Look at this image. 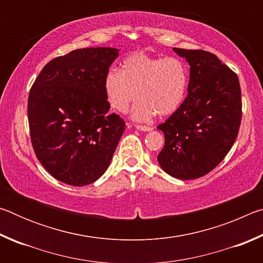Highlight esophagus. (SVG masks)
<instances>
[{
    "label": "esophagus",
    "instance_id": "esophagus-1",
    "mask_svg": "<svg viewBox=\"0 0 263 263\" xmlns=\"http://www.w3.org/2000/svg\"><path fill=\"white\" fill-rule=\"evenodd\" d=\"M136 128H137V130H139V131H142V132H149V131L153 130L152 127L142 126V125H136Z\"/></svg>",
    "mask_w": 263,
    "mask_h": 263
}]
</instances>
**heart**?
<instances>
[{"mask_svg":"<svg viewBox=\"0 0 263 263\" xmlns=\"http://www.w3.org/2000/svg\"><path fill=\"white\" fill-rule=\"evenodd\" d=\"M189 69L179 58L149 55L135 52L124 58L121 70L110 68L103 81L106 100L115 110L125 112L131 102V117L149 122L175 114L186 97Z\"/></svg>","mask_w":263,"mask_h":263,"instance_id":"b5f03b06","label":"heart"}]
</instances>
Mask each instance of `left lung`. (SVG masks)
I'll use <instances>...</instances> for the list:
<instances>
[{
  "instance_id": "1",
  "label": "left lung",
  "mask_w": 263,
  "mask_h": 263,
  "mask_svg": "<svg viewBox=\"0 0 263 263\" xmlns=\"http://www.w3.org/2000/svg\"><path fill=\"white\" fill-rule=\"evenodd\" d=\"M190 66L183 104L158 126L164 146L158 161L168 175L193 180L206 175L226 157L241 123L239 79L210 52L173 47Z\"/></svg>"
}]
</instances>
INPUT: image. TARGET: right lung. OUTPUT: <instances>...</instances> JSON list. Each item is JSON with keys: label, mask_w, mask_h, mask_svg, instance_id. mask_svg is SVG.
Here are the masks:
<instances>
[{"label": "right lung", "mask_w": 263, "mask_h": 263, "mask_svg": "<svg viewBox=\"0 0 263 263\" xmlns=\"http://www.w3.org/2000/svg\"><path fill=\"white\" fill-rule=\"evenodd\" d=\"M112 47H88L51 60L31 88V142L43 167L58 181L90 184L104 174L125 122L109 114L103 81L119 55Z\"/></svg>", "instance_id": "add662e5"}]
</instances>
